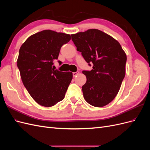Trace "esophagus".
Listing matches in <instances>:
<instances>
[{"instance_id": "1", "label": "esophagus", "mask_w": 150, "mask_h": 150, "mask_svg": "<svg viewBox=\"0 0 150 150\" xmlns=\"http://www.w3.org/2000/svg\"><path fill=\"white\" fill-rule=\"evenodd\" d=\"M79 74V72H72V76H73L74 77H75V76H76L77 75H78Z\"/></svg>"}]
</instances>
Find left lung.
Masks as SVG:
<instances>
[{
	"instance_id": "obj_1",
	"label": "left lung",
	"mask_w": 150,
	"mask_h": 150,
	"mask_svg": "<svg viewBox=\"0 0 150 150\" xmlns=\"http://www.w3.org/2000/svg\"><path fill=\"white\" fill-rule=\"evenodd\" d=\"M72 40L91 71H83L86 83L82 86L86 102L95 107L111 103L118 93L125 76L126 55L120 44L98 29L71 35Z\"/></svg>"
}]
</instances>
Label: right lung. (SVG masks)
<instances>
[{
    "label": "right lung",
    "mask_w": 150,
    "mask_h": 150,
    "mask_svg": "<svg viewBox=\"0 0 150 150\" xmlns=\"http://www.w3.org/2000/svg\"><path fill=\"white\" fill-rule=\"evenodd\" d=\"M71 39L69 34L44 30L30 35L19 49L17 62L22 83L42 106H52L65 97L72 73L54 70L52 65L62 45Z\"/></svg>",
    "instance_id": "right-lung-1"
}]
</instances>
